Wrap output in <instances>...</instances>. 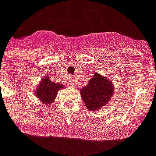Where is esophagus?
Returning a JSON list of instances; mask_svg holds the SVG:
<instances>
[{
    "mask_svg": "<svg viewBox=\"0 0 156 156\" xmlns=\"http://www.w3.org/2000/svg\"><path fill=\"white\" fill-rule=\"evenodd\" d=\"M74 85H76V81H75V80H71L69 82V86H74Z\"/></svg>",
    "mask_w": 156,
    "mask_h": 156,
    "instance_id": "34e87169",
    "label": "esophagus"
}]
</instances>
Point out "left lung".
<instances>
[{"label": "left lung", "mask_w": 156, "mask_h": 156, "mask_svg": "<svg viewBox=\"0 0 156 156\" xmlns=\"http://www.w3.org/2000/svg\"><path fill=\"white\" fill-rule=\"evenodd\" d=\"M114 92L111 80L95 73L88 84L80 89V96L87 109L96 111L110 100Z\"/></svg>", "instance_id": "8db88e82"}]
</instances>
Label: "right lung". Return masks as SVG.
Instances as JSON below:
<instances>
[{
    "instance_id": "obj_1",
    "label": "right lung",
    "mask_w": 156,
    "mask_h": 156,
    "mask_svg": "<svg viewBox=\"0 0 156 156\" xmlns=\"http://www.w3.org/2000/svg\"><path fill=\"white\" fill-rule=\"evenodd\" d=\"M64 87V85L51 81L47 76L41 80V83L35 91V96L44 105H51L54 101L57 93Z\"/></svg>"
}]
</instances>
